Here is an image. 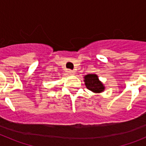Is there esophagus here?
<instances>
[{
  "label": "esophagus",
  "mask_w": 146,
  "mask_h": 146,
  "mask_svg": "<svg viewBox=\"0 0 146 146\" xmlns=\"http://www.w3.org/2000/svg\"><path fill=\"white\" fill-rule=\"evenodd\" d=\"M68 72H69V74H74V73H75V72H74V70H71V69H69V71H68Z\"/></svg>",
  "instance_id": "34e87169"
}]
</instances>
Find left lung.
<instances>
[{
  "label": "left lung",
  "mask_w": 146,
  "mask_h": 146,
  "mask_svg": "<svg viewBox=\"0 0 146 146\" xmlns=\"http://www.w3.org/2000/svg\"><path fill=\"white\" fill-rule=\"evenodd\" d=\"M86 88L94 93H102L104 91V86L95 74H88L84 77Z\"/></svg>",
  "instance_id": "obj_1"
}]
</instances>
